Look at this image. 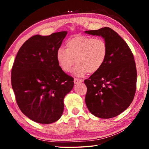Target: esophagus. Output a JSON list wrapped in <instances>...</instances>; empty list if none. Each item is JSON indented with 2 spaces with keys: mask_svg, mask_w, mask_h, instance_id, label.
Here are the masks:
<instances>
[{
  "mask_svg": "<svg viewBox=\"0 0 149 149\" xmlns=\"http://www.w3.org/2000/svg\"><path fill=\"white\" fill-rule=\"evenodd\" d=\"M84 81V80L83 79H77V78H75L74 79V84H79V83H81Z\"/></svg>",
  "mask_w": 149,
  "mask_h": 149,
  "instance_id": "esophagus-1",
  "label": "esophagus"
}]
</instances>
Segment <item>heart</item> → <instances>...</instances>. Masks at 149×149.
<instances>
[{"label":"heart","mask_w":149,"mask_h":149,"mask_svg":"<svg viewBox=\"0 0 149 149\" xmlns=\"http://www.w3.org/2000/svg\"><path fill=\"white\" fill-rule=\"evenodd\" d=\"M65 47L57 50V63L63 72H69L76 62L74 74L77 77L99 72L108 54V45L102 38L77 35L69 39Z\"/></svg>","instance_id":"heart-1"}]
</instances>
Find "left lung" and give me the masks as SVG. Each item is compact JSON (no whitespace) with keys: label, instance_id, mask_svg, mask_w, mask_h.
I'll return each mask as SVG.
<instances>
[{"label":"left lung","instance_id":"obj_1","mask_svg":"<svg viewBox=\"0 0 149 149\" xmlns=\"http://www.w3.org/2000/svg\"><path fill=\"white\" fill-rule=\"evenodd\" d=\"M85 33L100 36L108 45L102 67L84 81L87 88V107L96 117H116L129 107L134 98L137 83L134 57L124 40L110 27Z\"/></svg>","mask_w":149,"mask_h":149}]
</instances>
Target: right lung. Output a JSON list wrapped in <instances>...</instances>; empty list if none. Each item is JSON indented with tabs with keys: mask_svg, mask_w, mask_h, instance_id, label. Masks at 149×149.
Listing matches in <instances>:
<instances>
[{
	"mask_svg": "<svg viewBox=\"0 0 149 149\" xmlns=\"http://www.w3.org/2000/svg\"><path fill=\"white\" fill-rule=\"evenodd\" d=\"M67 33L34 35L23 44L14 60L11 81L17 104L24 114L37 123L58 120L65 96L74 87V79L60 69L56 58Z\"/></svg>",
	"mask_w": 149,
	"mask_h": 149,
	"instance_id": "obj_1",
	"label": "right lung"
}]
</instances>
